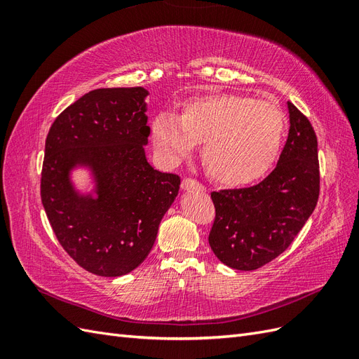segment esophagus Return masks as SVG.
<instances>
[{"mask_svg":"<svg viewBox=\"0 0 359 359\" xmlns=\"http://www.w3.org/2000/svg\"><path fill=\"white\" fill-rule=\"evenodd\" d=\"M181 187H182L184 190H194V189L201 190V191L205 190V186H202V184H201L199 181L193 180V178H184L182 182H181Z\"/></svg>","mask_w":359,"mask_h":359,"instance_id":"obj_1","label":"esophagus"}]
</instances>
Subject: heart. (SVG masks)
I'll return each mask as SVG.
<instances>
[{"label":"heart","mask_w":359,"mask_h":359,"mask_svg":"<svg viewBox=\"0 0 359 359\" xmlns=\"http://www.w3.org/2000/svg\"><path fill=\"white\" fill-rule=\"evenodd\" d=\"M286 126V115L276 102L222 93L187 100L178 116L157 114L151 140L160 157L170 163L203 142L202 160L210 175L226 186H241L273 166Z\"/></svg>","instance_id":"1"}]
</instances>
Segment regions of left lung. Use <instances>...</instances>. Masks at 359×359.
<instances>
[{
    "label": "left lung",
    "mask_w": 359,
    "mask_h": 359,
    "mask_svg": "<svg viewBox=\"0 0 359 359\" xmlns=\"http://www.w3.org/2000/svg\"><path fill=\"white\" fill-rule=\"evenodd\" d=\"M289 107V136L276 169L253 187L211 193L215 219L208 241L227 266L253 271L295 240L319 199L318 137L309 118Z\"/></svg>",
    "instance_id": "1"
}]
</instances>
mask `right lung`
Masks as SVG:
<instances>
[{
  "mask_svg": "<svg viewBox=\"0 0 359 359\" xmlns=\"http://www.w3.org/2000/svg\"><path fill=\"white\" fill-rule=\"evenodd\" d=\"M147 94L142 86L93 90L55 118L46 137L43 208L67 255L102 277L128 274L144 262L180 190L177 173L147 161ZM74 164L93 168L97 200L72 190Z\"/></svg>",
  "mask_w": 359,
  "mask_h": 359,
  "instance_id": "right-lung-1",
  "label": "right lung"
}]
</instances>
